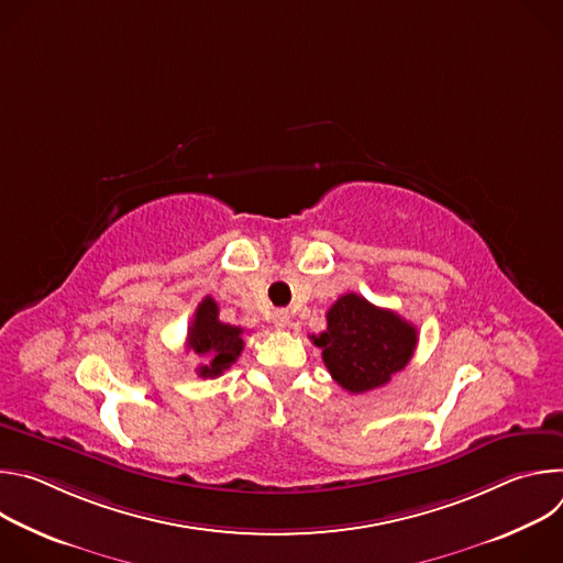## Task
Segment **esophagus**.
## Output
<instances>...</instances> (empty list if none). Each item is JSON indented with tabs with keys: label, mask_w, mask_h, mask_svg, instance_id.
<instances>
[{
	"label": "esophagus",
	"mask_w": 563,
	"mask_h": 563,
	"mask_svg": "<svg viewBox=\"0 0 563 563\" xmlns=\"http://www.w3.org/2000/svg\"><path fill=\"white\" fill-rule=\"evenodd\" d=\"M272 320H274V325H276L278 330H285V328L289 325V311H287V309H276V311L272 313Z\"/></svg>",
	"instance_id": "1"
}]
</instances>
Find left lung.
<instances>
[{"mask_svg":"<svg viewBox=\"0 0 563 563\" xmlns=\"http://www.w3.org/2000/svg\"><path fill=\"white\" fill-rule=\"evenodd\" d=\"M332 378L352 394L376 389L404 369L417 350V328L358 294H343L328 311V330L311 336Z\"/></svg>","mask_w":563,"mask_h":563,"instance_id":"left-lung-1","label":"left lung"}]
</instances>
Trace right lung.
Returning a JSON list of instances; mask_svg holds the SVG:
<instances>
[{"mask_svg":"<svg viewBox=\"0 0 563 563\" xmlns=\"http://www.w3.org/2000/svg\"><path fill=\"white\" fill-rule=\"evenodd\" d=\"M187 347L196 356L205 358V363H200L196 369L198 376L216 378L224 369H229L240 356V352H243V328L222 323L218 318V302L211 296H207L194 313L187 334Z\"/></svg>","mask_w":563,"mask_h":563,"instance_id":"1","label":"right lung"}]
</instances>
